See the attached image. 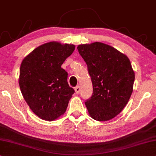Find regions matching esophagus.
I'll list each match as a JSON object with an SVG mask.
<instances>
[{
  "label": "esophagus",
  "instance_id": "34e87169",
  "mask_svg": "<svg viewBox=\"0 0 156 156\" xmlns=\"http://www.w3.org/2000/svg\"><path fill=\"white\" fill-rule=\"evenodd\" d=\"M80 86H76V88H75V91H76V93H77V94H78V93H80Z\"/></svg>",
  "mask_w": 156,
  "mask_h": 156
}]
</instances>
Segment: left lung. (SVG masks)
I'll return each mask as SVG.
<instances>
[{
    "label": "left lung",
    "mask_w": 156,
    "mask_h": 156,
    "mask_svg": "<svg viewBox=\"0 0 156 156\" xmlns=\"http://www.w3.org/2000/svg\"><path fill=\"white\" fill-rule=\"evenodd\" d=\"M88 66L93 94L85 102L90 117L106 121L118 115L129 101L135 73L128 58L105 43L95 42L78 47Z\"/></svg>",
    "instance_id": "8db88e82"
}]
</instances>
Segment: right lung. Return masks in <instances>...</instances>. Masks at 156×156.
Instances as JSON below:
<instances>
[{"label": "right lung", "instance_id": "add662e5", "mask_svg": "<svg viewBox=\"0 0 156 156\" xmlns=\"http://www.w3.org/2000/svg\"><path fill=\"white\" fill-rule=\"evenodd\" d=\"M75 50L73 44L45 43L23 60L19 86L27 104L45 120H55L65 113L75 90L68 83L62 64Z\"/></svg>", "mask_w": 156, "mask_h": 156}]
</instances>
